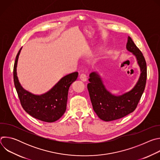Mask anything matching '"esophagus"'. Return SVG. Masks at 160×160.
Returning a JSON list of instances; mask_svg holds the SVG:
<instances>
[{"instance_id":"34e87169","label":"esophagus","mask_w":160,"mask_h":160,"mask_svg":"<svg viewBox=\"0 0 160 160\" xmlns=\"http://www.w3.org/2000/svg\"><path fill=\"white\" fill-rule=\"evenodd\" d=\"M80 78L82 81L83 82H86L87 81V75L85 74V73H82L80 75Z\"/></svg>"}]
</instances>
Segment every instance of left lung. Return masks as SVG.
Wrapping results in <instances>:
<instances>
[{
  "label": "left lung",
  "mask_w": 160,
  "mask_h": 160,
  "mask_svg": "<svg viewBox=\"0 0 160 160\" xmlns=\"http://www.w3.org/2000/svg\"><path fill=\"white\" fill-rule=\"evenodd\" d=\"M126 48L135 56L141 70L140 77L132 90L120 96L113 95L106 88L97 72H92L89 75L87 88L93 109L98 117L105 122L118 120L132 112L146 87L147 66L142 53L130 37H128Z\"/></svg>",
  "instance_id": "8db88e82"
}]
</instances>
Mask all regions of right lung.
Listing matches in <instances>:
<instances>
[{
	"instance_id": "add662e5",
	"label": "right lung",
	"mask_w": 160,
	"mask_h": 160,
	"mask_svg": "<svg viewBox=\"0 0 160 160\" xmlns=\"http://www.w3.org/2000/svg\"><path fill=\"white\" fill-rule=\"evenodd\" d=\"M19 51L15 59L13 76L14 83L21 104L32 117L45 122H54L59 120L66 109L68 90L78 75L74 72L62 77L50 90L42 95H35L22 87L17 77L16 68Z\"/></svg>"
}]
</instances>
